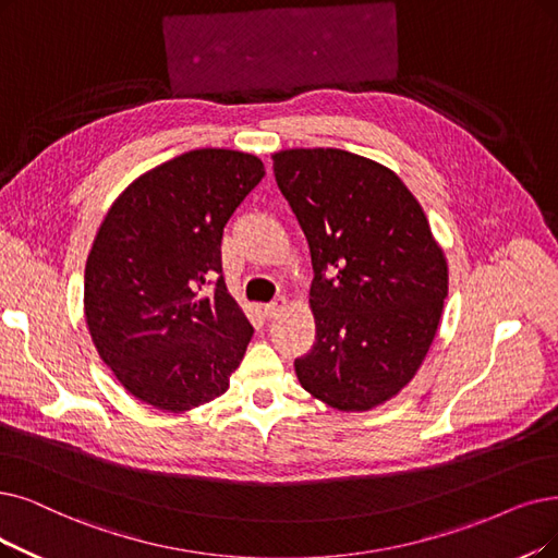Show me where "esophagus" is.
I'll list each match as a JSON object with an SVG mask.
<instances>
[{
	"instance_id": "34e87169",
	"label": "esophagus",
	"mask_w": 558,
	"mask_h": 558,
	"mask_svg": "<svg viewBox=\"0 0 558 558\" xmlns=\"http://www.w3.org/2000/svg\"><path fill=\"white\" fill-rule=\"evenodd\" d=\"M288 306V300L286 298H277L275 302H270V304H265L263 306V311H265V316H270V318H275V316H279L281 311Z\"/></svg>"
}]
</instances>
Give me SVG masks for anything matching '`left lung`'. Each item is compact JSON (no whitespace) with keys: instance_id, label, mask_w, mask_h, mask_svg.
<instances>
[{"instance_id":"8db88e82","label":"left lung","mask_w":558,"mask_h":558,"mask_svg":"<svg viewBox=\"0 0 558 558\" xmlns=\"http://www.w3.org/2000/svg\"><path fill=\"white\" fill-rule=\"evenodd\" d=\"M272 162L316 275V343L295 360L298 380L333 410H373L426 360L449 295L447 256L389 167L341 148H288Z\"/></svg>"}]
</instances>
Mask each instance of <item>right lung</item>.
I'll list each match as a JSON object with an SVG mask.
<instances>
[{"mask_svg":"<svg viewBox=\"0 0 558 558\" xmlns=\"http://www.w3.org/2000/svg\"><path fill=\"white\" fill-rule=\"evenodd\" d=\"M263 175L252 153L196 148L142 173L107 210L84 316L100 360L142 403L187 412L229 389L254 327L221 279V233Z\"/></svg>","mask_w":558,"mask_h":558,"instance_id":"right-lung-1","label":"right lung"}]
</instances>
